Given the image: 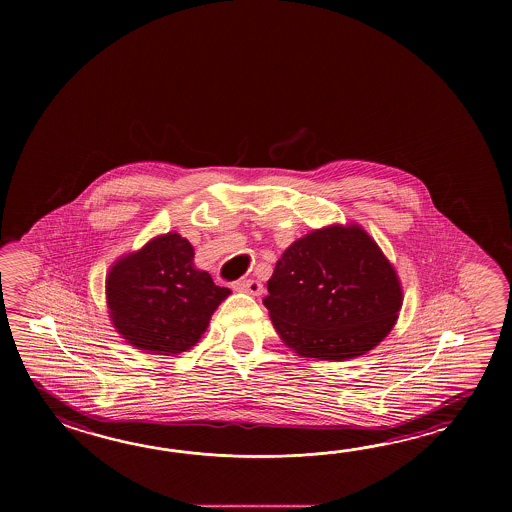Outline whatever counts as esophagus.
Listing matches in <instances>:
<instances>
[{"mask_svg":"<svg viewBox=\"0 0 512 512\" xmlns=\"http://www.w3.org/2000/svg\"><path fill=\"white\" fill-rule=\"evenodd\" d=\"M234 289L241 291V293L252 294V296H260L263 293V285L258 280H251V278H243L234 283Z\"/></svg>","mask_w":512,"mask_h":512,"instance_id":"obj_1","label":"esophagus"}]
</instances>
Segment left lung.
<instances>
[{"mask_svg":"<svg viewBox=\"0 0 512 512\" xmlns=\"http://www.w3.org/2000/svg\"><path fill=\"white\" fill-rule=\"evenodd\" d=\"M267 291L263 305L283 342L300 357L333 362L375 348L403 305L397 272L359 225H331L294 241Z\"/></svg>","mask_w":512,"mask_h":512,"instance_id":"left-lung-1","label":"left lung"}]
</instances>
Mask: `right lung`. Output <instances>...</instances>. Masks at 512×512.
Instances as JSON below:
<instances>
[{"label":"right lung","instance_id":"right-lung-1","mask_svg":"<svg viewBox=\"0 0 512 512\" xmlns=\"http://www.w3.org/2000/svg\"><path fill=\"white\" fill-rule=\"evenodd\" d=\"M230 289L194 267V247L175 232L120 258L108 274L109 316L126 342L155 355L196 346Z\"/></svg>","mask_w":512,"mask_h":512}]
</instances>
